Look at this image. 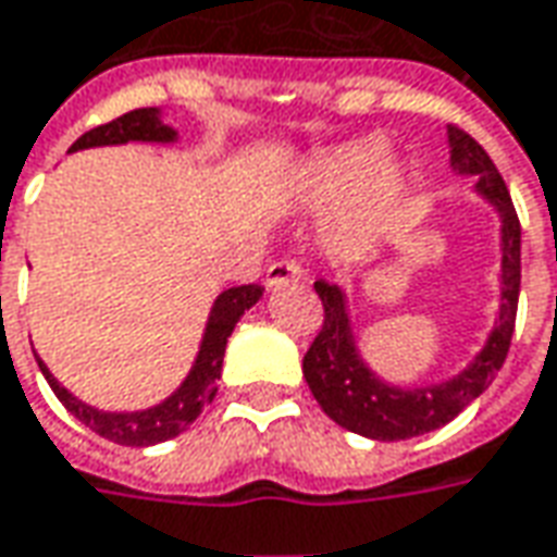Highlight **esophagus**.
Masks as SVG:
<instances>
[{
  "instance_id": "obj_1",
  "label": "esophagus",
  "mask_w": 557,
  "mask_h": 557,
  "mask_svg": "<svg viewBox=\"0 0 557 557\" xmlns=\"http://www.w3.org/2000/svg\"><path fill=\"white\" fill-rule=\"evenodd\" d=\"M298 280H305V268H301V262H295V259H280L264 274L268 286H286V283H298Z\"/></svg>"
}]
</instances>
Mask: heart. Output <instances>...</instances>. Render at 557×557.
<instances>
[{
  "instance_id": "b5f03b06",
  "label": "heart",
  "mask_w": 557,
  "mask_h": 557,
  "mask_svg": "<svg viewBox=\"0 0 557 557\" xmlns=\"http://www.w3.org/2000/svg\"><path fill=\"white\" fill-rule=\"evenodd\" d=\"M293 188L310 203H338L360 195L342 219L344 237L366 240L406 195V173L384 164V143L357 139L313 154L295 173Z\"/></svg>"
}]
</instances>
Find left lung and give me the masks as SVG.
<instances>
[{"label": "left lung", "instance_id": "obj_1", "mask_svg": "<svg viewBox=\"0 0 557 557\" xmlns=\"http://www.w3.org/2000/svg\"><path fill=\"white\" fill-rule=\"evenodd\" d=\"M448 139H451V168L457 173L475 176V191L491 200L503 219L500 317L485 350L472 359L467 372H460L445 384L421 389H399L377 381L362 366L354 347L344 293L338 286H329L326 280L313 283L323 301V326L301 362L310 393L338 426L377 442L423 436L454 421L497 377L516 332L518 286H521V222L491 154L460 127H451Z\"/></svg>", "mask_w": 557, "mask_h": 557}]
</instances>
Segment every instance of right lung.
Segmentation results:
<instances>
[{"instance_id":"1","label":"right lung","mask_w":557,"mask_h":557,"mask_svg":"<svg viewBox=\"0 0 557 557\" xmlns=\"http://www.w3.org/2000/svg\"><path fill=\"white\" fill-rule=\"evenodd\" d=\"M176 131H170L168 124H161L158 109H134L124 112L119 119L106 121L100 127H94L88 134H82L72 149H90V146H119V143H131V139H143V143H170ZM262 298V286L259 283H247V286H234L215 298L210 323L203 332V344L195 359V369L188 372L183 387L176 389L170 399L161 406L146 408V411H131V414H112V411H97V408L85 406L82 399H75L70 389L60 387L54 374L45 369L39 357V369L45 381L51 384L54 396L63 403V408L75 414L78 421L90 426L97 436L109 438L115 445H131V448H146V445H158L168 438L180 436L188 423L198 418L203 408L213 403L215 396V377L222 374V357H225V344H228L231 332L237 326V320L247 313L256 301Z\"/></svg>"}]
</instances>
